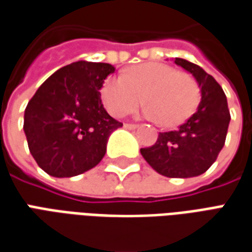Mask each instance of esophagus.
<instances>
[{"label": "esophagus", "instance_id": "1", "mask_svg": "<svg viewBox=\"0 0 252 252\" xmlns=\"http://www.w3.org/2000/svg\"><path fill=\"white\" fill-rule=\"evenodd\" d=\"M125 127H126V129L134 130L138 127V125H136V123H125Z\"/></svg>", "mask_w": 252, "mask_h": 252}]
</instances>
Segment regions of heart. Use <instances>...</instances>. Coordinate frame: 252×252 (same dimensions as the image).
<instances>
[{
    "mask_svg": "<svg viewBox=\"0 0 252 252\" xmlns=\"http://www.w3.org/2000/svg\"><path fill=\"white\" fill-rule=\"evenodd\" d=\"M104 107L115 118L134 112L143 104L144 116L164 127H176L192 115L200 101L193 76L162 63L134 65L123 76H108L101 85Z\"/></svg>",
    "mask_w": 252,
    "mask_h": 252,
    "instance_id": "1",
    "label": "heart"
}]
</instances>
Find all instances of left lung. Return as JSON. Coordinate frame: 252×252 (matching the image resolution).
Returning <instances> with one entry per match:
<instances>
[{
	"instance_id": "1",
	"label": "left lung",
	"mask_w": 252,
	"mask_h": 252,
	"mask_svg": "<svg viewBox=\"0 0 252 252\" xmlns=\"http://www.w3.org/2000/svg\"><path fill=\"white\" fill-rule=\"evenodd\" d=\"M200 86L202 101L193 115L177 130L159 133L156 143L141 148V155L159 174L189 178L206 173L225 145L230 114L220 83L199 65L176 57Z\"/></svg>"
}]
</instances>
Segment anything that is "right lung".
Here are the masks:
<instances>
[{"label":"right lung","mask_w":252,"mask_h":252,"mask_svg":"<svg viewBox=\"0 0 252 252\" xmlns=\"http://www.w3.org/2000/svg\"><path fill=\"white\" fill-rule=\"evenodd\" d=\"M115 68L76 62L50 75L24 111L23 129L36 164L49 176L74 177L103 159L109 134L122 126L108 115L101 85Z\"/></svg>","instance_id":"1"}]
</instances>
